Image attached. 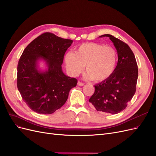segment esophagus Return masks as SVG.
<instances>
[{
    "label": "esophagus",
    "mask_w": 156,
    "mask_h": 156,
    "mask_svg": "<svg viewBox=\"0 0 156 156\" xmlns=\"http://www.w3.org/2000/svg\"><path fill=\"white\" fill-rule=\"evenodd\" d=\"M77 84H78L79 86L81 87V86H83V85H84V83H82V82H81V81H78Z\"/></svg>",
    "instance_id": "34e87169"
}]
</instances>
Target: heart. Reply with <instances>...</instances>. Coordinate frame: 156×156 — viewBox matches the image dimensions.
Here are the masks:
<instances>
[{"mask_svg": "<svg viewBox=\"0 0 156 156\" xmlns=\"http://www.w3.org/2000/svg\"><path fill=\"white\" fill-rule=\"evenodd\" d=\"M117 53L111 47L97 43H84L77 48L75 53L68 52L65 63L69 73L77 76L85 66L86 76L92 81H105L114 72L117 63Z\"/></svg>", "mask_w": 156, "mask_h": 156, "instance_id": "obj_1", "label": "heart"}]
</instances>
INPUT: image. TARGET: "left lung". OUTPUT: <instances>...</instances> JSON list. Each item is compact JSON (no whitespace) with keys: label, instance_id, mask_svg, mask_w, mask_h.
Segmentation results:
<instances>
[{"label":"left lung","instance_id":"left-lung-1","mask_svg":"<svg viewBox=\"0 0 156 156\" xmlns=\"http://www.w3.org/2000/svg\"><path fill=\"white\" fill-rule=\"evenodd\" d=\"M118 53V63L114 72L105 81L96 84L95 91L89 99L98 111L117 114L124 110L133 97L138 79V66L129 45L111 34Z\"/></svg>","mask_w":156,"mask_h":156}]
</instances>
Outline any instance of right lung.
Returning a JSON list of instances; mask_svg holds the SVG:
<instances>
[{
  "label": "right lung",
  "instance_id": "obj_1",
  "mask_svg": "<svg viewBox=\"0 0 156 156\" xmlns=\"http://www.w3.org/2000/svg\"><path fill=\"white\" fill-rule=\"evenodd\" d=\"M73 40L53 33L37 37L23 51L17 64V85L30 109L39 114H52L67 101L69 92L77 80L66 75L62 69L64 56ZM43 58L48 69H37V61Z\"/></svg>",
  "mask_w": 156,
  "mask_h": 156
}]
</instances>
